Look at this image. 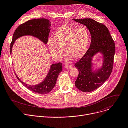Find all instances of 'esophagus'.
Here are the masks:
<instances>
[{
    "label": "esophagus",
    "mask_w": 128,
    "mask_h": 128,
    "mask_svg": "<svg viewBox=\"0 0 128 128\" xmlns=\"http://www.w3.org/2000/svg\"><path fill=\"white\" fill-rule=\"evenodd\" d=\"M72 65H68V64H65V68H66V69H72Z\"/></svg>",
    "instance_id": "1"
}]
</instances>
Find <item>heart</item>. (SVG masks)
<instances>
[{"mask_svg":"<svg viewBox=\"0 0 128 128\" xmlns=\"http://www.w3.org/2000/svg\"><path fill=\"white\" fill-rule=\"evenodd\" d=\"M89 43V34L83 27L74 28L66 25L60 27L55 32L54 38H50L48 45L53 56L60 58L63 54V48L69 57L78 60L86 53Z\"/></svg>","mask_w":128,"mask_h":128,"instance_id":"1","label":"heart"}]
</instances>
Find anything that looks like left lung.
Masks as SVG:
<instances>
[{
  "instance_id": "1",
  "label": "left lung",
  "mask_w": 128,
  "mask_h": 128,
  "mask_svg": "<svg viewBox=\"0 0 128 128\" xmlns=\"http://www.w3.org/2000/svg\"><path fill=\"white\" fill-rule=\"evenodd\" d=\"M72 20L85 25L91 34L89 48L74 65L79 72L75 82L76 87L84 92H91L102 86L111 74L115 43L108 28L103 24L90 18ZM98 52L103 54V63L99 69L94 71L92 69V58Z\"/></svg>"
}]
</instances>
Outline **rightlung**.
<instances>
[{
	"mask_svg": "<svg viewBox=\"0 0 128 128\" xmlns=\"http://www.w3.org/2000/svg\"><path fill=\"white\" fill-rule=\"evenodd\" d=\"M50 22L49 20L40 18L30 20L20 25L15 30L10 44L11 54L13 44L18 38L24 36H32L41 40L45 44L48 43L50 30ZM62 63L53 64L42 82L35 85H30L22 82L16 74L18 80L28 89L38 94H45L49 93L54 87L59 74L62 70Z\"/></svg>",
	"mask_w": 128,
	"mask_h": 128,
	"instance_id": "right-lung-1",
	"label": "right lung"
}]
</instances>
